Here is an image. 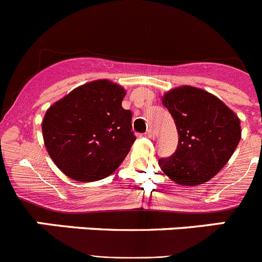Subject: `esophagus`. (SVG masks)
Masks as SVG:
<instances>
[{
  "instance_id": "1",
  "label": "esophagus",
  "mask_w": 262,
  "mask_h": 262,
  "mask_svg": "<svg viewBox=\"0 0 262 262\" xmlns=\"http://www.w3.org/2000/svg\"><path fill=\"white\" fill-rule=\"evenodd\" d=\"M147 136H148V138H156V134H155V131H154V129H151V128H149V129H148V131H147Z\"/></svg>"
}]
</instances>
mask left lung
Returning <instances> with one entry per match:
<instances>
[{
    "mask_svg": "<svg viewBox=\"0 0 262 262\" xmlns=\"http://www.w3.org/2000/svg\"><path fill=\"white\" fill-rule=\"evenodd\" d=\"M163 105L174 119L180 138L174 154L159 160L160 168L180 185L207 182L239 144L240 119L221 99L193 86L168 92Z\"/></svg>",
    "mask_w": 262,
    "mask_h": 262,
    "instance_id": "obj_1",
    "label": "left lung"
}]
</instances>
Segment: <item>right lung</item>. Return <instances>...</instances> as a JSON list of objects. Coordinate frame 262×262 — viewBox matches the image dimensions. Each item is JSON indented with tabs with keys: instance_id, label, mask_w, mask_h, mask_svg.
I'll return each instance as SVG.
<instances>
[{
	"instance_id": "1",
	"label": "right lung",
	"mask_w": 262,
	"mask_h": 262,
	"mask_svg": "<svg viewBox=\"0 0 262 262\" xmlns=\"http://www.w3.org/2000/svg\"><path fill=\"white\" fill-rule=\"evenodd\" d=\"M126 92L107 80L92 81L53 103L41 124L48 154L77 181L107 177L136 140L133 113L122 107Z\"/></svg>"
}]
</instances>
